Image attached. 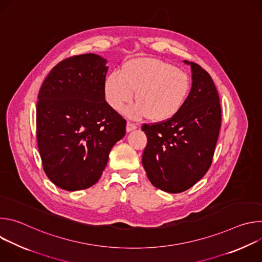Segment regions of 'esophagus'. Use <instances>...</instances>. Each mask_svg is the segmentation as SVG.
I'll return each instance as SVG.
<instances>
[{
  "label": "esophagus",
  "instance_id": "34e87169",
  "mask_svg": "<svg viewBox=\"0 0 262 262\" xmlns=\"http://www.w3.org/2000/svg\"><path fill=\"white\" fill-rule=\"evenodd\" d=\"M137 128V125L130 121H127L126 123V132H130V130H134Z\"/></svg>",
  "mask_w": 262,
  "mask_h": 262
}]
</instances>
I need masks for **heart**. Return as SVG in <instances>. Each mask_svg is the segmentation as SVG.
Masks as SVG:
<instances>
[{"label":"heart","instance_id":"heart-1","mask_svg":"<svg viewBox=\"0 0 262 262\" xmlns=\"http://www.w3.org/2000/svg\"><path fill=\"white\" fill-rule=\"evenodd\" d=\"M103 90L106 102L117 112L133 100L136 92L138 102L126 110L127 116L134 119L148 116L162 122L175 116L183 106L191 83L188 74L168 62L140 58L126 62L120 72L110 73Z\"/></svg>","mask_w":262,"mask_h":262}]
</instances>
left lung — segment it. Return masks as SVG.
I'll use <instances>...</instances> for the list:
<instances>
[{
	"mask_svg": "<svg viewBox=\"0 0 262 262\" xmlns=\"http://www.w3.org/2000/svg\"><path fill=\"white\" fill-rule=\"evenodd\" d=\"M192 68V88L183 106L169 120L143 124L147 145L142 164L148 179L168 193H181L208 171L222 121L220 98L209 73Z\"/></svg>",
	"mask_w": 262,
	"mask_h": 262,
	"instance_id": "obj_1",
	"label": "left lung"
}]
</instances>
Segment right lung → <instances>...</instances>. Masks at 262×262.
<instances>
[{"label":"right lung","instance_id":"right-lung-1","mask_svg":"<svg viewBox=\"0 0 262 262\" xmlns=\"http://www.w3.org/2000/svg\"><path fill=\"white\" fill-rule=\"evenodd\" d=\"M106 60L73 56L48 74L36 106V137L42 167L58 188L79 191L100 178L126 121L104 99Z\"/></svg>","mask_w":262,"mask_h":262}]
</instances>
